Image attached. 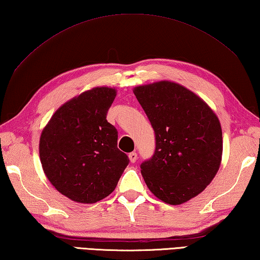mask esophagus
I'll use <instances>...</instances> for the list:
<instances>
[{
    "instance_id": "esophagus-1",
    "label": "esophagus",
    "mask_w": 260,
    "mask_h": 260,
    "mask_svg": "<svg viewBox=\"0 0 260 260\" xmlns=\"http://www.w3.org/2000/svg\"><path fill=\"white\" fill-rule=\"evenodd\" d=\"M137 158H138V155H137V153H135V151H132V153L129 154V159L131 163H136Z\"/></svg>"
}]
</instances>
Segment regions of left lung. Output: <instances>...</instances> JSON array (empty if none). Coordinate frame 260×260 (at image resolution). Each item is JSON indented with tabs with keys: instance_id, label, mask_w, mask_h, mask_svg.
<instances>
[{
	"instance_id": "1",
	"label": "left lung",
	"mask_w": 260,
	"mask_h": 260,
	"mask_svg": "<svg viewBox=\"0 0 260 260\" xmlns=\"http://www.w3.org/2000/svg\"><path fill=\"white\" fill-rule=\"evenodd\" d=\"M155 131L153 157L140 165L147 187L161 202L181 205L206 189L223 153L217 115L187 88L161 80L134 88Z\"/></svg>"
}]
</instances>
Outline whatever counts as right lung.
<instances>
[{"label": "right lung", "instance_id": "add662e5", "mask_svg": "<svg viewBox=\"0 0 260 260\" xmlns=\"http://www.w3.org/2000/svg\"><path fill=\"white\" fill-rule=\"evenodd\" d=\"M116 96L95 87L58 107L39 138L44 173L58 192L94 204L114 191L129 158L117 148V130L106 120Z\"/></svg>", "mask_w": 260, "mask_h": 260}]
</instances>
